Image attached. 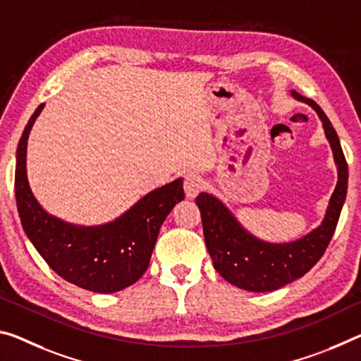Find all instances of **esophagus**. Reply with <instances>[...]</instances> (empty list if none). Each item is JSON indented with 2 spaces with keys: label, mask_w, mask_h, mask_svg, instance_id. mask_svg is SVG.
I'll return each instance as SVG.
<instances>
[{
  "label": "esophagus",
  "mask_w": 361,
  "mask_h": 361,
  "mask_svg": "<svg viewBox=\"0 0 361 361\" xmlns=\"http://www.w3.org/2000/svg\"><path fill=\"white\" fill-rule=\"evenodd\" d=\"M202 188H204V183L201 180V176L192 173V171L185 175V192L188 199L196 197L197 194L202 191Z\"/></svg>",
  "instance_id": "34e87169"
}]
</instances>
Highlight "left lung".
<instances>
[{
  "label": "left lung",
  "mask_w": 361,
  "mask_h": 361,
  "mask_svg": "<svg viewBox=\"0 0 361 361\" xmlns=\"http://www.w3.org/2000/svg\"><path fill=\"white\" fill-rule=\"evenodd\" d=\"M293 96L312 106L322 118L326 138L333 147L339 171V180L329 199L322 225L297 241L271 244L260 241L245 231L231 212L212 194L201 192L196 199L201 210L205 245L215 270L228 283L250 293H268L279 289L310 271L314 263L322 259L333 238L347 196L348 167L334 127L323 109L313 99L305 98L297 91H293Z\"/></svg>",
  "instance_id": "obj_1"
}]
</instances>
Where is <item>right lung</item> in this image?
Wrapping results in <instances>:
<instances>
[{
  "label": "right lung",
  "instance_id": "add662e5",
  "mask_svg": "<svg viewBox=\"0 0 361 361\" xmlns=\"http://www.w3.org/2000/svg\"><path fill=\"white\" fill-rule=\"evenodd\" d=\"M39 104L17 146L14 191L22 228L51 270L93 293H117L135 284L149 267L160 226L185 199L183 180H175L140 199L117 220L101 226H77L44 212L27 180V140L42 112Z\"/></svg>",
  "mask_w": 361,
  "mask_h": 361
}]
</instances>
